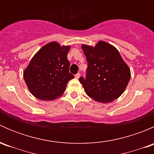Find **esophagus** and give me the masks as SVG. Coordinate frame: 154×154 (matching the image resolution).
I'll return each instance as SVG.
<instances>
[{
    "instance_id": "obj_1",
    "label": "esophagus",
    "mask_w": 154,
    "mask_h": 154,
    "mask_svg": "<svg viewBox=\"0 0 154 154\" xmlns=\"http://www.w3.org/2000/svg\"><path fill=\"white\" fill-rule=\"evenodd\" d=\"M74 77H75L76 79H79V78H80V73H77V74H75V76H74Z\"/></svg>"
}]
</instances>
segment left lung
<instances>
[{
    "label": "left lung",
    "instance_id": "obj_1",
    "mask_svg": "<svg viewBox=\"0 0 154 154\" xmlns=\"http://www.w3.org/2000/svg\"><path fill=\"white\" fill-rule=\"evenodd\" d=\"M88 68L80 83L88 97L100 103H109L125 91L130 80V70L119 51L112 45L99 41L94 47L82 45Z\"/></svg>",
    "mask_w": 154,
    "mask_h": 154
}]
</instances>
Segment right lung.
<instances>
[{"instance_id":"add662e5","label":"right lung","mask_w":154,"mask_h":154,"mask_svg":"<svg viewBox=\"0 0 154 154\" xmlns=\"http://www.w3.org/2000/svg\"><path fill=\"white\" fill-rule=\"evenodd\" d=\"M70 48L51 42L34 55L24 71V81L34 97L53 100L63 95L68 81L74 77L69 72Z\"/></svg>"}]
</instances>
